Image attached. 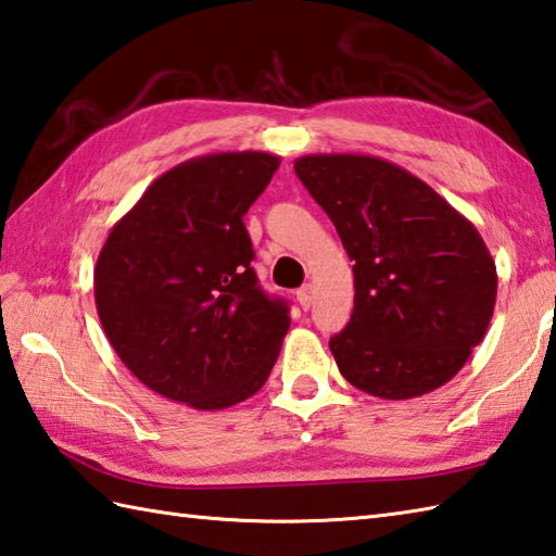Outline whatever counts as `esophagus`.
<instances>
[{
	"instance_id": "obj_1",
	"label": "esophagus",
	"mask_w": 556,
	"mask_h": 556,
	"mask_svg": "<svg viewBox=\"0 0 556 556\" xmlns=\"http://www.w3.org/2000/svg\"><path fill=\"white\" fill-rule=\"evenodd\" d=\"M296 299H299L303 311H311V305H313V301H315V289H313V285L301 287V289L296 291Z\"/></svg>"
}]
</instances>
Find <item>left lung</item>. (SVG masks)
I'll return each mask as SVG.
<instances>
[{
	"label": "left lung",
	"instance_id": "left-lung-1",
	"mask_svg": "<svg viewBox=\"0 0 556 556\" xmlns=\"http://www.w3.org/2000/svg\"><path fill=\"white\" fill-rule=\"evenodd\" d=\"M353 260V313L329 339L339 372L380 399L446 384L488 332L497 267L478 229L418 176L370 155L293 162Z\"/></svg>",
	"mask_w": 556,
	"mask_h": 556
}]
</instances>
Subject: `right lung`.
I'll return each instance as SVG.
<instances>
[{
    "label": "right lung",
    "instance_id": "right-lung-1",
    "mask_svg": "<svg viewBox=\"0 0 556 556\" xmlns=\"http://www.w3.org/2000/svg\"><path fill=\"white\" fill-rule=\"evenodd\" d=\"M279 157L215 152L148 186L96 265V305L116 356L152 392L198 410L253 396L291 317L260 289L243 215Z\"/></svg>",
    "mask_w": 556,
    "mask_h": 556
}]
</instances>
